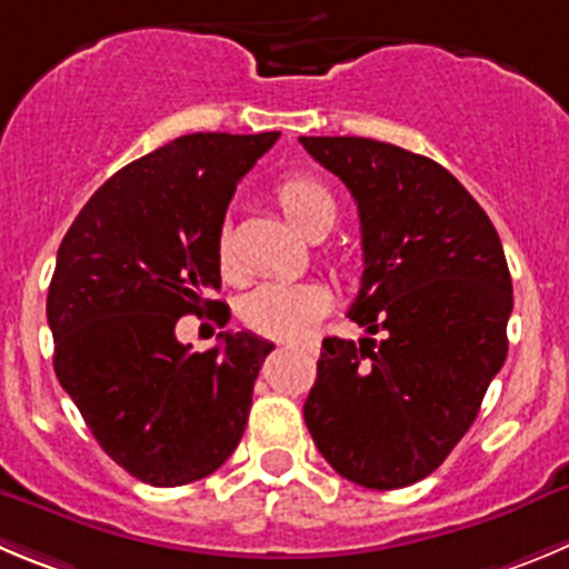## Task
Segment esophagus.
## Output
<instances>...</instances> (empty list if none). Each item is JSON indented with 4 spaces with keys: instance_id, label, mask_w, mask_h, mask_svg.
I'll use <instances>...</instances> for the list:
<instances>
[{
    "instance_id": "obj_1",
    "label": "esophagus",
    "mask_w": 569,
    "mask_h": 569,
    "mask_svg": "<svg viewBox=\"0 0 569 569\" xmlns=\"http://www.w3.org/2000/svg\"><path fill=\"white\" fill-rule=\"evenodd\" d=\"M286 348H306V345H286Z\"/></svg>"
}]
</instances>
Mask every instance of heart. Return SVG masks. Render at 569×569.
I'll return each instance as SVG.
<instances>
[{"label":"heart","instance_id":"heart-1","mask_svg":"<svg viewBox=\"0 0 569 569\" xmlns=\"http://www.w3.org/2000/svg\"><path fill=\"white\" fill-rule=\"evenodd\" d=\"M280 210L300 232L309 236L322 219H333V199L320 182L309 177H289L274 190ZM219 267L224 274L236 272L230 236L219 238ZM328 295L317 283H263L249 291L241 306V317L254 333L272 339H297L309 333L326 315Z\"/></svg>","mask_w":569,"mask_h":569}]
</instances>
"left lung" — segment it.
<instances>
[{
    "label": "left lung",
    "instance_id": "8db88e82",
    "mask_svg": "<svg viewBox=\"0 0 569 569\" xmlns=\"http://www.w3.org/2000/svg\"><path fill=\"white\" fill-rule=\"evenodd\" d=\"M300 142L357 199L365 272L348 317L370 333L322 339L302 418L345 480L412 486L469 432L506 362V252L486 210L429 157L368 137Z\"/></svg>",
    "mask_w": 569,
    "mask_h": 569
}]
</instances>
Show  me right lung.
<instances>
[{
    "instance_id": "right-lung-1",
    "label": "right lung",
    "mask_w": 569,
    "mask_h": 569,
    "mask_svg": "<svg viewBox=\"0 0 569 569\" xmlns=\"http://www.w3.org/2000/svg\"><path fill=\"white\" fill-rule=\"evenodd\" d=\"M263 134H184L94 190L58 247L47 295L58 381L94 440L148 486L219 469L241 440L269 350L249 331L193 353L184 315L227 326L219 238L243 173L278 142Z\"/></svg>"
}]
</instances>
